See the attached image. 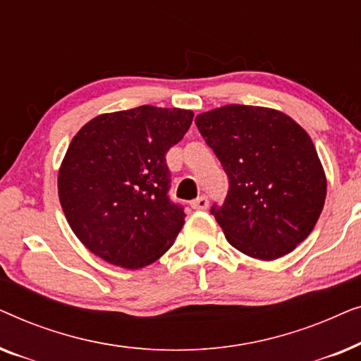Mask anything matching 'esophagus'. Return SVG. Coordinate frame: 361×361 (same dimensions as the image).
Wrapping results in <instances>:
<instances>
[{
  "label": "esophagus",
  "instance_id": "obj_1",
  "mask_svg": "<svg viewBox=\"0 0 361 361\" xmlns=\"http://www.w3.org/2000/svg\"><path fill=\"white\" fill-rule=\"evenodd\" d=\"M190 207H192V209H195V210H205L207 207H209V199H207L205 195L197 197L195 200L190 202Z\"/></svg>",
  "mask_w": 361,
  "mask_h": 361
}]
</instances>
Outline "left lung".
I'll return each mask as SVG.
<instances>
[{"label":"left lung","mask_w":361,"mask_h":361,"mask_svg":"<svg viewBox=\"0 0 361 361\" xmlns=\"http://www.w3.org/2000/svg\"><path fill=\"white\" fill-rule=\"evenodd\" d=\"M195 125L228 176L225 202L212 214L228 243L251 258L288 255L317 224L327 179L310 136L273 108L226 105Z\"/></svg>","instance_id":"1"}]
</instances>
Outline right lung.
I'll return each instance as SVG.
<instances>
[{
	"instance_id": "right-lung-1",
	"label": "right lung",
	"mask_w": 361,
	"mask_h": 361,
	"mask_svg": "<svg viewBox=\"0 0 361 361\" xmlns=\"http://www.w3.org/2000/svg\"><path fill=\"white\" fill-rule=\"evenodd\" d=\"M192 118L190 110L142 105L98 115L73 136L59 169V200L93 255L137 269L171 248L185 214L167 194L166 154Z\"/></svg>"
}]
</instances>
